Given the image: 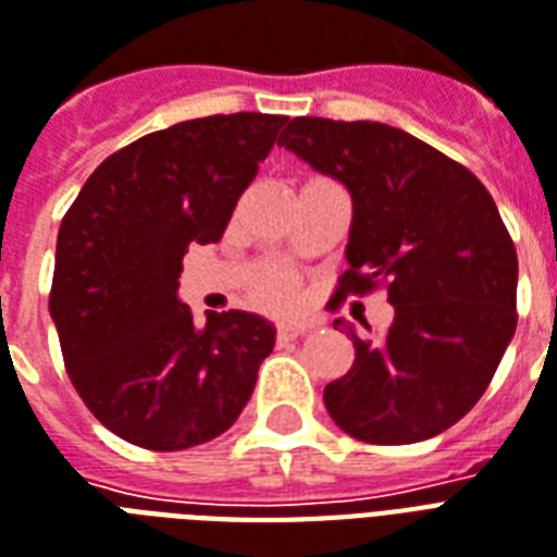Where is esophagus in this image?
I'll list each match as a JSON object with an SVG mask.
<instances>
[{
  "mask_svg": "<svg viewBox=\"0 0 557 557\" xmlns=\"http://www.w3.org/2000/svg\"><path fill=\"white\" fill-rule=\"evenodd\" d=\"M309 326L307 324H280L277 326V342L280 345H288V342H295L300 335H307Z\"/></svg>",
  "mask_w": 557,
  "mask_h": 557,
  "instance_id": "esophagus-1",
  "label": "esophagus"
}]
</instances>
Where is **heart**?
<instances>
[{
	"label": "heart",
	"instance_id": "1",
	"mask_svg": "<svg viewBox=\"0 0 557 557\" xmlns=\"http://www.w3.org/2000/svg\"><path fill=\"white\" fill-rule=\"evenodd\" d=\"M295 271L286 269V265H269L260 274V280L253 283V297H257V304H262V307L283 309L295 300Z\"/></svg>",
	"mask_w": 557,
	"mask_h": 557
}]
</instances>
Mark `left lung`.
Here are the masks:
<instances>
[{"label": "left lung", "mask_w": 557, "mask_h": 557, "mask_svg": "<svg viewBox=\"0 0 557 557\" xmlns=\"http://www.w3.org/2000/svg\"><path fill=\"white\" fill-rule=\"evenodd\" d=\"M280 146L347 186L354 222L335 297L388 288L394 321L354 342V368L324 388L338 430L414 444L449 430L494 380L517 330V250L470 169L382 122L297 116Z\"/></svg>", "instance_id": "left-lung-1"}]
</instances>
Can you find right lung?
I'll return each instance as SVG.
<instances>
[{"label":"right lung","mask_w":557,"mask_h":557,"mask_svg":"<svg viewBox=\"0 0 557 557\" xmlns=\"http://www.w3.org/2000/svg\"><path fill=\"white\" fill-rule=\"evenodd\" d=\"M286 116H203L119 148L58 231L49 312L63 364L113 435L160 453L219 438L253 394L274 326L253 312L195 324L177 297L186 248L222 239Z\"/></svg>","instance_id":"add662e5"}]
</instances>
